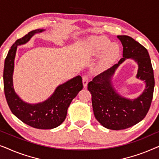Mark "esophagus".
Returning a JSON list of instances; mask_svg holds the SVG:
<instances>
[{"mask_svg": "<svg viewBox=\"0 0 159 159\" xmlns=\"http://www.w3.org/2000/svg\"><path fill=\"white\" fill-rule=\"evenodd\" d=\"M89 81V77L88 75H84L83 77H82V83H83V86L84 88H86L87 85H88Z\"/></svg>", "mask_w": 159, "mask_h": 159, "instance_id": "esophagus-1", "label": "esophagus"}]
</instances>
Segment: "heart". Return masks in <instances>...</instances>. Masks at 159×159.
<instances>
[{
  "label": "heart",
  "instance_id": "obj_1",
  "mask_svg": "<svg viewBox=\"0 0 159 159\" xmlns=\"http://www.w3.org/2000/svg\"><path fill=\"white\" fill-rule=\"evenodd\" d=\"M108 44H109L108 40L103 37H93L89 41V51L93 55H97L104 50ZM119 52V49L116 44L112 43L108 45L102 55L99 65L100 68H107L117 58Z\"/></svg>",
  "mask_w": 159,
  "mask_h": 159
}]
</instances>
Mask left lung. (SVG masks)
<instances>
[{"instance_id": "left-lung-1", "label": "left lung", "mask_w": 159, "mask_h": 159, "mask_svg": "<svg viewBox=\"0 0 159 159\" xmlns=\"http://www.w3.org/2000/svg\"><path fill=\"white\" fill-rule=\"evenodd\" d=\"M117 38L123 45V58L88 84L92 95L95 119L104 127L114 130L127 129L145 118L151 106L155 85L153 69L147 49L129 36L118 35ZM127 58H132L138 63L136 77L146 82L142 94L132 100L121 97L111 83L115 71Z\"/></svg>"}]
</instances>
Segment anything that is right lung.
Segmentation results:
<instances>
[{
    "label": "right lung",
    "instance_id": "obj_1",
    "mask_svg": "<svg viewBox=\"0 0 159 159\" xmlns=\"http://www.w3.org/2000/svg\"><path fill=\"white\" fill-rule=\"evenodd\" d=\"M43 31L45 30H32L23 38L18 39L11 47L4 63L3 87L8 105L17 118L30 127L49 129L57 127L65 120L71 102L83 85L81 76H77L58 85L46 101L36 104L26 103L15 93L13 86V72L17 46L25 44L34 34Z\"/></svg>",
    "mask_w": 159,
    "mask_h": 159
}]
</instances>
